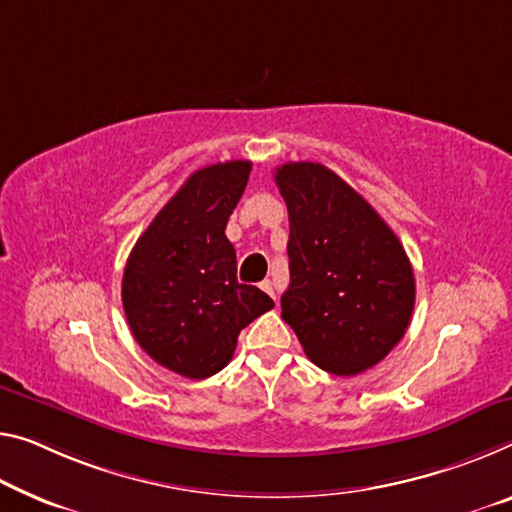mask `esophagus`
Instances as JSON below:
<instances>
[{"label":"esophagus","instance_id":"1","mask_svg":"<svg viewBox=\"0 0 512 512\" xmlns=\"http://www.w3.org/2000/svg\"><path fill=\"white\" fill-rule=\"evenodd\" d=\"M261 290H265V293H267V295H270L274 302H277V293H274V283H272L270 279H265V281H261Z\"/></svg>","mask_w":512,"mask_h":512}]
</instances>
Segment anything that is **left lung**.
Here are the masks:
<instances>
[{"instance_id": "1", "label": "left lung", "mask_w": 512, "mask_h": 512, "mask_svg": "<svg viewBox=\"0 0 512 512\" xmlns=\"http://www.w3.org/2000/svg\"><path fill=\"white\" fill-rule=\"evenodd\" d=\"M288 206L290 283L281 318L322 371L350 377L375 366L405 336L414 272L371 203L318 162L274 174Z\"/></svg>"}]
</instances>
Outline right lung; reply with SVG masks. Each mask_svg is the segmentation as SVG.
I'll use <instances>...</instances> for the list:
<instances>
[{"label":"right lung","mask_w":512,"mask_h":512,"mask_svg":"<svg viewBox=\"0 0 512 512\" xmlns=\"http://www.w3.org/2000/svg\"><path fill=\"white\" fill-rule=\"evenodd\" d=\"M251 162L203 167L157 212L130 251L123 311L141 350L190 380L229 364L238 334L274 302L238 281L226 222L249 180Z\"/></svg>","instance_id":"add662e5"}]
</instances>
